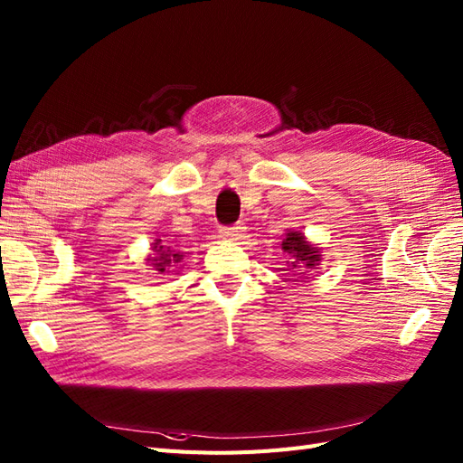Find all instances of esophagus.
<instances>
[{
  "label": "esophagus",
  "mask_w": 463,
  "mask_h": 463,
  "mask_svg": "<svg viewBox=\"0 0 463 463\" xmlns=\"http://www.w3.org/2000/svg\"><path fill=\"white\" fill-rule=\"evenodd\" d=\"M243 228L241 226H233V228H223L222 230V237L226 241H240L243 237Z\"/></svg>",
  "instance_id": "esophagus-1"
}]
</instances>
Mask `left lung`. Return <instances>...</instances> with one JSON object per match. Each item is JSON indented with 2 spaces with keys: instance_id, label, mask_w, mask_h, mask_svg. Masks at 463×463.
<instances>
[{
  "instance_id": "1",
  "label": "left lung",
  "mask_w": 463,
  "mask_h": 463,
  "mask_svg": "<svg viewBox=\"0 0 463 463\" xmlns=\"http://www.w3.org/2000/svg\"><path fill=\"white\" fill-rule=\"evenodd\" d=\"M284 253L291 259L288 266H291V270L299 272L303 276L305 272L315 270L317 266L322 262V249L315 243L307 240L305 233L298 230H288L284 241H282Z\"/></svg>"
}]
</instances>
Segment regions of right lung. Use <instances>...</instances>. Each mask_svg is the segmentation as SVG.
Returning <instances> with one entry per match:
<instances>
[{"label": "right lung", "instance_id": "obj_1", "mask_svg": "<svg viewBox=\"0 0 463 463\" xmlns=\"http://www.w3.org/2000/svg\"><path fill=\"white\" fill-rule=\"evenodd\" d=\"M152 253L145 259L148 266H152L150 270H156V274H167L174 272L175 269H181V262H184V253L181 250H175L172 245H167L162 241L160 237L154 240L150 245Z\"/></svg>", "mask_w": 463, "mask_h": 463}]
</instances>
